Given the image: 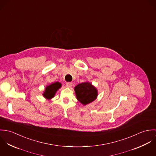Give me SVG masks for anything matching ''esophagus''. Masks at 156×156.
<instances>
[{"label":"esophagus","instance_id":"obj_1","mask_svg":"<svg viewBox=\"0 0 156 156\" xmlns=\"http://www.w3.org/2000/svg\"><path fill=\"white\" fill-rule=\"evenodd\" d=\"M66 86L68 88H71L72 86V83L71 82H67L66 83Z\"/></svg>","mask_w":156,"mask_h":156}]
</instances>
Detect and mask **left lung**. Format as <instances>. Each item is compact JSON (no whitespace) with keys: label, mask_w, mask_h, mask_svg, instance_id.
<instances>
[{"label":"left lung","mask_w":156,"mask_h":156,"mask_svg":"<svg viewBox=\"0 0 156 156\" xmlns=\"http://www.w3.org/2000/svg\"><path fill=\"white\" fill-rule=\"evenodd\" d=\"M74 90L77 100L83 105L94 101L98 95L97 89L88 82L77 85Z\"/></svg>","instance_id":"8db88e82"}]
</instances>
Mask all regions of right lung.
Returning <instances> with one entry per match:
<instances>
[{
  "instance_id": "right-lung-1",
  "label": "right lung",
  "mask_w": 156,
  "mask_h": 156,
  "mask_svg": "<svg viewBox=\"0 0 156 156\" xmlns=\"http://www.w3.org/2000/svg\"><path fill=\"white\" fill-rule=\"evenodd\" d=\"M61 83L58 82L53 83L51 85L47 86L43 93V96L45 98L50 100L51 98L54 97L56 91L59 88H61Z\"/></svg>"
}]
</instances>
